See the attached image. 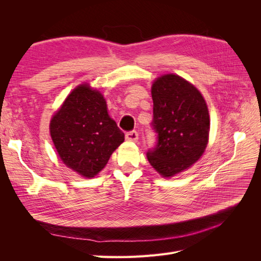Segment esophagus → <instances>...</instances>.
I'll return each mask as SVG.
<instances>
[{
    "instance_id": "1",
    "label": "esophagus",
    "mask_w": 261,
    "mask_h": 261,
    "mask_svg": "<svg viewBox=\"0 0 261 261\" xmlns=\"http://www.w3.org/2000/svg\"><path fill=\"white\" fill-rule=\"evenodd\" d=\"M125 138H126V140L135 141V143H136V141L138 140V133L136 130L127 132V133H126V135H125Z\"/></svg>"
}]
</instances>
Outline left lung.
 Returning a JSON list of instances; mask_svg holds the SVG:
<instances>
[{
  "label": "left lung",
  "instance_id": "8db88e82",
  "mask_svg": "<svg viewBox=\"0 0 261 261\" xmlns=\"http://www.w3.org/2000/svg\"><path fill=\"white\" fill-rule=\"evenodd\" d=\"M156 143L147 152L150 164L170 177L194 164L208 144L210 120L201 93L177 75H164L152 85Z\"/></svg>",
  "mask_w": 261,
  "mask_h": 261
}]
</instances>
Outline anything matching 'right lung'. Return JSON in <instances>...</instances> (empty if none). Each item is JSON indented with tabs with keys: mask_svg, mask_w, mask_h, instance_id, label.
<instances>
[{
	"mask_svg": "<svg viewBox=\"0 0 261 261\" xmlns=\"http://www.w3.org/2000/svg\"><path fill=\"white\" fill-rule=\"evenodd\" d=\"M50 133L61 160L85 177L98 174L124 141V133L108 114L103 96L88 85L70 92L53 116Z\"/></svg>",
	"mask_w": 261,
	"mask_h": 261,
	"instance_id": "right-lung-1",
	"label": "right lung"
}]
</instances>
